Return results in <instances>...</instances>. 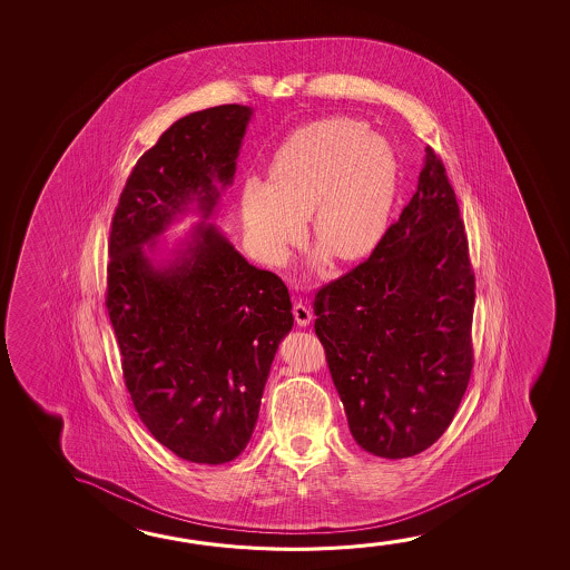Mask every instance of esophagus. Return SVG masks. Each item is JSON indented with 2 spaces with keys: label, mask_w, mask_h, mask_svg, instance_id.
<instances>
[{
  "label": "esophagus",
  "mask_w": 570,
  "mask_h": 570,
  "mask_svg": "<svg viewBox=\"0 0 570 570\" xmlns=\"http://www.w3.org/2000/svg\"><path fill=\"white\" fill-rule=\"evenodd\" d=\"M292 314H294V320H296V324H298L299 327H306L309 322H312V312H309V308H306L302 302L294 304Z\"/></svg>",
  "instance_id": "1"
}]
</instances>
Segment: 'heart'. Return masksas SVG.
<instances>
[{
	"label": "heart",
	"mask_w": 570,
	"mask_h": 570,
	"mask_svg": "<svg viewBox=\"0 0 570 570\" xmlns=\"http://www.w3.org/2000/svg\"><path fill=\"white\" fill-rule=\"evenodd\" d=\"M266 173V183H244L240 215L254 253L272 266L288 261L308 215L314 238L337 261L374 253L400 188L392 142L352 117H326L289 132Z\"/></svg>",
	"instance_id": "obj_1"
}]
</instances>
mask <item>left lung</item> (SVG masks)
I'll use <instances>...</instances> for the list:
<instances>
[{
    "mask_svg": "<svg viewBox=\"0 0 570 570\" xmlns=\"http://www.w3.org/2000/svg\"><path fill=\"white\" fill-rule=\"evenodd\" d=\"M473 304L458 198L428 147L400 220L314 298V327L360 448L411 458L445 433L473 370Z\"/></svg>",
    "mask_w": 570,
    "mask_h": 570,
    "instance_id": "obj_1",
    "label": "left lung"
}]
</instances>
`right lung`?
Here are the masks:
<instances>
[{"label": "right lung", "instance_id": "obj_1", "mask_svg": "<svg viewBox=\"0 0 570 570\" xmlns=\"http://www.w3.org/2000/svg\"><path fill=\"white\" fill-rule=\"evenodd\" d=\"M250 117L246 105H218L173 122L137 160L112 216L105 304L125 385L150 435L190 463L243 453L294 326L284 282L206 223L233 185ZM193 202L204 220L157 262L156 238Z\"/></svg>", "mask_w": 570, "mask_h": 570}]
</instances>
